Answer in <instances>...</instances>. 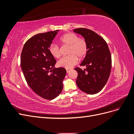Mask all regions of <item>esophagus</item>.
I'll list each match as a JSON object with an SVG mask.
<instances>
[{
  "instance_id": "esophagus-1",
  "label": "esophagus",
  "mask_w": 134,
  "mask_h": 134,
  "mask_svg": "<svg viewBox=\"0 0 134 134\" xmlns=\"http://www.w3.org/2000/svg\"><path fill=\"white\" fill-rule=\"evenodd\" d=\"M66 70L67 72H69L71 70V69H66Z\"/></svg>"
}]
</instances>
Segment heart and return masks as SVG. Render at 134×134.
Listing matches in <instances>:
<instances>
[{"mask_svg":"<svg viewBox=\"0 0 134 134\" xmlns=\"http://www.w3.org/2000/svg\"><path fill=\"white\" fill-rule=\"evenodd\" d=\"M63 45L69 46L68 54L60 59L57 63L58 66L61 68L70 69L78 63V58L83 59L86 55L88 51V44L84 38H79L74 33H68L63 35L60 39ZM50 54L55 58H59L61 56L59 47L55 44H51L48 48Z\"/></svg>","mask_w":134,"mask_h":134,"instance_id":"heart-1","label":"heart"}]
</instances>
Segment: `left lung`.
Masks as SVG:
<instances>
[{
  "mask_svg": "<svg viewBox=\"0 0 134 134\" xmlns=\"http://www.w3.org/2000/svg\"><path fill=\"white\" fill-rule=\"evenodd\" d=\"M75 33L84 38L88 44V51L81 66L74 69L78 72L76 80L80 90L89 94L99 92L106 85L110 75L112 59L110 51L106 41L96 32L84 28L74 30Z\"/></svg>",
  "mask_w": 134,
  "mask_h": 134,
  "instance_id": "8db88e82",
  "label": "left lung"
}]
</instances>
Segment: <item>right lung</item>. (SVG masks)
Masks as SVG:
<instances>
[{
    "label": "right lung",
    "mask_w": 134,
    "mask_h": 134,
    "mask_svg": "<svg viewBox=\"0 0 134 134\" xmlns=\"http://www.w3.org/2000/svg\"><path fill=\"white\" fill-rule=\"evenodd\" d=\"M59 31L38 34L28 39L21 56V69L28 86L37 95L48 100L62 92L66 74L65 68H54L56 61L48 51Z\"/></svg>",
    "instance_id": "1"
}]
</instances>
